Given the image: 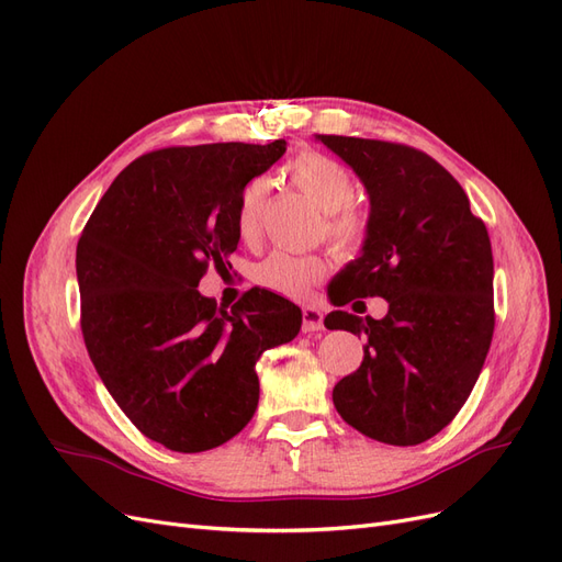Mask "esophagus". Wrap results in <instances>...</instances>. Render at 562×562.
<instances>
[{
  "label": "esophagus",
  "mask_w": 562,
  "mask_h": 562,
  "mask_svg": "<svg viewBox=\"0 0 562 562\" xmlns=\"http://www.w3.org/2000/svg\"><path fill=\"white\" fill-rule=\"evenodd\" d=\"M321 328H323V314L316 307H304L302 310V330L316 333Z\"/></svg>",
  "instance_id": "34e87169"
}]
</instances>
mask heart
<instances>
[{
    "mask_svg": "<svg viewBox=\"0 0 562 562\" xmlns=\"http://www.w3.org/2000/svg\"><path fill=\"white\" fill-rule=\"evenodd\" d=\"M285 176L293 187L307 196L314 206L328 213L326 232L342 252H353L363 241V217L351 206L353 176L349 168L321 151H302L285 164ZM267 199V180L252 178L246 182L236 206V227L241 236H252L260 227V217ZM328 271V262L316 255L271 252L255 269V281L283 295L302 297Z\"/></svg>",
    "mask_w": 562,
    "mask_h": 562,
    "instance_id": "b5f03b06",
    "label": "heart"
}]
</instances>
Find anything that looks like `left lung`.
<instances>
[{"instance_id": "left-lung-1", "label": "left lung", "mask_w": 562, "mask_h": 562, "mask_svg": "<svg viewBox=\"0 0 562 562\" xmlns=\"http://www.w3.org/2000/svg\"><path fill=\"white\" fill-rule=\"evenodd\" d=\"M366 187L359 258L339 269L335 307L384 297V318L335 310L328 330L366 337L359 370L333 389L337 413L386 446H417L446 429L481 375L495 330L490 236L469 196L419 149L314 135Z\"/></svg>"}]
</instances>
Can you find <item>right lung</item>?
<instances>
[{"instance_id":"obj_1","label":"right lung","mask_w":562,"mask_h":562,"mask_svg":"<svg viewBox=\"0 0 562 562\" xmlns=\"http://www.w3.org/2000/svg\"><path fill=\"white\" fill-rule=\"evenodd\" d=\"M285 155L213 143L143 155L114 178L77 244L81 333L100 380L147 438L176 452L227 443L258 411L255 363L302 310L265 288L217 307L196 285L239 246L246 182Z\"/></svg>"}]
</instances>
